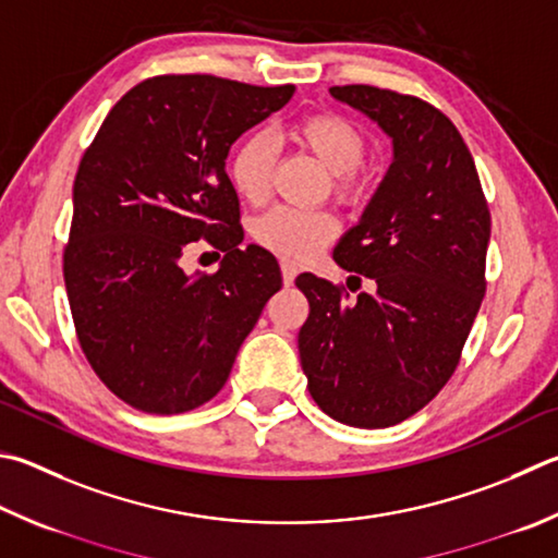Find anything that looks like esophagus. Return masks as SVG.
Here are the masks:
<instances>
[{
    "instance_id": "34e87169",
    "label": "esophagus",
    "mask_w": 558,
    "mask_h": 558,
    "mask_svg": "<svg viewBox=\"0 0 558 558\" xmlns=\"http://www.w3.org/2000/svg\"><path fill=\"white\" fill-rule=\"evenodd\" d=\"M280 272H282V282H286V286H292V282H295V278H298V268L288 260L280 263Z\"/></svg>"
}]
</instances>
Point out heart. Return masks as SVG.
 Here are the masks:
<instances>
[{
    "label": "heart",
    "instance_id": "heart-1",
    "mask_svg": "<svg viewBox=\"0 0 558 558\" xmlns=\"http://www.w3.org/2000/svg\"><path fill=\"white\" fill-rule=\"evenodd\" d=\"M288 136L331 173V192L347 205H356L366 195V178L361 163L368 156L363 131L339 114H310L290 126ZM276 170V146L266 134H251L236 146L229 160L231 185L251 205L266 202ZM337 236V221L329 211H298L276 207L253 225V239L280 258L307 260Z\"/></svg>",
    "mask_w": 558,
    "mask_h": 558
}]
</instances>
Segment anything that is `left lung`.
I'll use <instances>...</instances> for the list:
<instances>
[{
	"mask_svg": "<svg viewBox=\"0 0 558 558\" xmlns=\"http://www.w3.org/2000/svg\"><path fill=\"white\" fill-rule=\"evenodd\" d=\"M392 141L383 182L333 248L376 282L347 302L302 272L310 300L298 333L314 402L349 427H392L420 412L459 366L485 295L490 211L463 138L437 107L371 85L329 89Z\"/></svg>",
	"mask_w": 558,
	"mask_h": 558,
	"instance_id": "left-lung-1",
	"label": "left lung"
}]
</instances>
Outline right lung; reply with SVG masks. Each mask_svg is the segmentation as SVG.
Here are the masks:
<instances>
[{
	"mask_svg": "<svg viewBox=\"0 0 558 558\" xmlns=\"http://www.w3.org/2000/svg\"><path fill=\"white\" fill-rule=\"evenodd\" d=\"M292 95L295 85L150 77L111 107L80 160L63 256L70 312L89 366L131 408L178 414L215 398L282 288L270 251L241 248L227 156ZM202 238L226 258L211 277H187L179 258Z\"/></svg>",
	"mask_w": 558,
	"mask_h": 558,
	"instance_id": "add662e5",
	"label": "right lung"
}]
</instances>
